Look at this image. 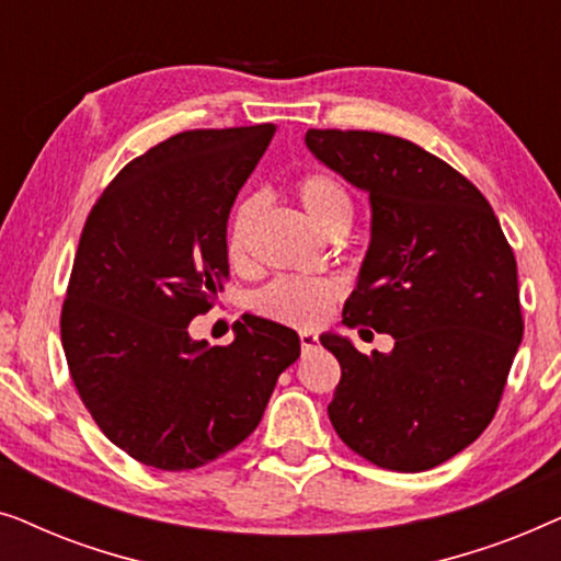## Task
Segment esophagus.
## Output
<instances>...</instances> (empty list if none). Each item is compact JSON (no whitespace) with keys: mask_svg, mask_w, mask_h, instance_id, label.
Segmentation results:
<instances>
[{"mask_svg":"<svg viewBox=\"0 0 561 561\" xmlns=\"http://www.w3.org/2000/svg\"><path fill=\"white\" fill-rule=\"evenodd\" d=\"M298 336H301V352H304V355H309V352L319 347V336L313 332H301Z\"/></svg>","mask_w":561,"mask_h":561,"instance_id":"1","label":"esophagus"}]
</instances>
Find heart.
Masks as SVG:
<instances>
[{"instance_id":"heart-1","label":"heart","mask_w":561,"mask_h":561,"mask_svg":"<svg viewBox=\"0 0 561 561\" xmlns=\"http://www.w3.org/2000/svg\"><path fill=\"white\" fill-rule=\"evenodd\" d=\"M296 194L301 206L319 229L350 225L352 219V196L340 179L329 173H309L296 183ZM260 211L257 196H244L234 206L232 219L227 227V252L234 263H240L248 252V237ZM336 283L332 280H309V278H278L260 290L255 306L260 313L275 321H286L296 327H311L324 319L329 304L336 296Z\"/></svg>"}]
</instances>
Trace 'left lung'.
Masks as SVG:
<instances>
[{"label": "left lung", "mask_w": 561, "mask_h": 561, "mask_svg": "<svg viewBox=\"0 0 561 561\" xmlns=\"http://www.w3.org/2000/svg\"><path fill=\"white\" fill-rule=\"evenodd\" d=\"M306 148L370 196L344 324L396 340L367 357L347 336H319L342 367L329 421L373 465L432 470L470 447L501 403L524 336L516 257L488 198L419 145L309 129Z\"/></svg>", "instance_id": "1"}]
</instances>
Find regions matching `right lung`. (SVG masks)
Returning a JSON list of instances; mask_svg holds the SVG:
<instances>
[{"label":"right lung","instance_id":"right-lung-1","mask_svg":"<svg viewBox=\"0 0 561 561\" xmlns=\"http://www.w3.org/2000/svg\"><path fill=\"white\" fill-rule=\"evenodd\" d=\"M275 125L191 129L122 168L83 225L60 340L106 439L158 470H194L248 439L294 329L250 317L227 347L191 340L229 278L227 221Z\"/></svg>","mask_w":561,"mask_h":561}]
</instances>
